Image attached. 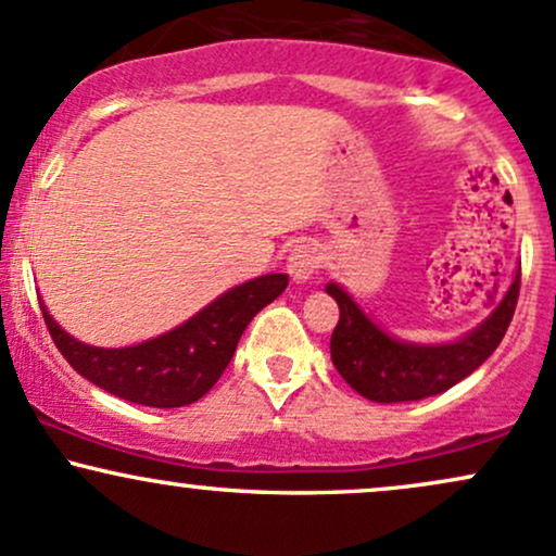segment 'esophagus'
Returning a JSON list of instances; mask_svg holds the SVG:
<instances>
[{
	"label": "esophagus",
	"instance_id": "1",
	"mask_svg": "<svg viewBox=\"0 0 556 556\" xmlns=\"http://www.w3.org/2000/svg\"><path fill=\"white\" fill-rule=\"evenodd\" d=\"M324 253L316 242H298L295 248L290 251V258H287V271H290L292 279L298 282H305L314 274L321 269Z\"/></svg>",
	"mask_w": 556,
	"mask_h": 556
}]
</instances>
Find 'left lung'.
<instances>
[{
  "instance_id": "obj_1",
  "label": "left lung",
  "mask_w": 556,
  "mask_h": 556,
  "mask_svg": "<svg viewBox=\"0 0 556 556\" xmlns=\"http://www.w3.org/2000/svg\"><path fill=\"white\" fill-rule=\"evenodd\" d=\"M327 292L340 305V321L331 331V363L342 379L366 400L410 402L446 392L500 348L518 305L520 274L481 327L460 342L439 348L392 340L361 314L348 292L337 285H329Z\"/></svg>"
}]
</instances>
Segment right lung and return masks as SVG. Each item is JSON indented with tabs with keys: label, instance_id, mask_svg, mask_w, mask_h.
I'll use <instances>...</instances> for the list:
<instances>
[{
	"label": "right lung",
	"instance_id": "obj_1",
	"mask_svg": "<svg viewBox=\"0 0 556 556\" xmlns=\"http://www.w3.org/2000/svg\"><path fill=\"white\" fill-rule=\"evenodd\" d=\"M285 287V274H266L216 298L182 327L119 350L73 340L43 305L41 314L56 350L96 387L136 405L182 407L201 400L219 381L251 318L282 295Z\"/></svg>",
	"mask_w": 556,
	"mask_h": 556
}]
</instances>
